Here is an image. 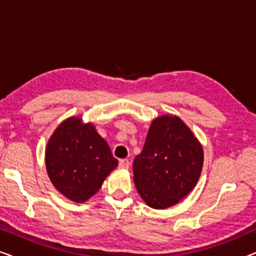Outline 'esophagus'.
<instances>
[{
    "label": "esophagus",
    "instance_id": "obj_1",
    "mask_svg": "<svg viewBox=\"0 0 256 256\" xmlns=\"http://www.w3.org/2000/svg\"><path fill=\"white\" fill-rule=\"evenodd\" d=\"M129 166H130V162H129L127 158L118 160V168H120V169H128Z\"/></svg>",
    "mask_w": 256,
    "mask_h": 256
}]
</instances>
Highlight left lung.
Returning a JSON list of instances; mask_svg holds the SVG:
<instances>
[{"label":"left lung","instance_id":"left-lung-1","mask_svg":"<svg viewBox=\"0 0 256 256\" xmlns=\"http://www.w3.org/2000/svg\"><path fill=\"white\" fill-rule=\"evenodd\" d=\"M202 162V146L188 126L174 115L158 116L132 163L135 186L150 208H170L196 186Z\"/></svg>","mask_w":256,"mask_h":256}]
</instances>
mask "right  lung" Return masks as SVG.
<instances>
[{"label":"right lung","instance_id":"obj_1","mask_svg":"<svg viewBox=\"0 0 256 256\" xmlns=\"http://www.w3.org/2000/svg\"><path fill=\"white\" fill-rule=\"evenodd\" d=\"M45 166L54 188L66 198L84 202L96 194L118 166L107 142L92 124L70 118L48 140Z\"/></svg>","mask_w":256,"mask_h":256}]
</instances>
